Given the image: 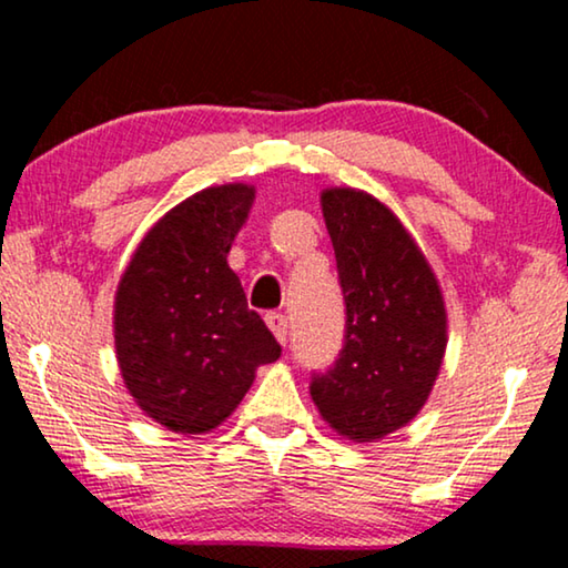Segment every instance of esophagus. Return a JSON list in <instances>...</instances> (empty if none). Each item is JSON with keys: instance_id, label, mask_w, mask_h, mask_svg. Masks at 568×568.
I'll return each mask as SVG.
<instances>
[{"instance_id": "1", "label": "esophagus", "mask_w": 568, "mask_h": 568, "mask_svg": "<svg viewBox=\"0 0 568 568\" xmlns=\"http://www.w3.org/2000/svg\"><path fill=\"white\" fill-rule=\"evenodd\" d=\"M266 325H268V331L276 336L278 344H284V341H286V317L282 313H268Z\"/></svg>"}]
</instances>
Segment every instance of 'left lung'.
<instances>
[{
	"label": "left lung",
	"instance_id": "left-lung-1",
	"mask_svg": "<svg viewBox=\"0 0 568 568\" xmlns=\"http://www.w3.org/2000/svg\"><path fill=\"white\" fill-rule=\"evenodd\" d=\"M346 300V344L310 395L338 437L379 442L414 422L447 352L439 278L390 206L367 191L321 193Z\"/></svg>",
	"mask_w": 568,
	"mask_h": 568
}]
</instances>
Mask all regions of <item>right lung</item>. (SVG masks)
<instances>
[{
  "mask_svg": "<svg viewBox=\"0 0 568 568\" xmlns=\"http://www.w3.org/2000/svg\"><path fill=\"white\" fill-rule=\"evenodd\" d=\"M253 201L247 183L193 193L152 224L121 274L115 359L136 406L168 432L216 429L255 369L282 356L227 263Z\"/></svg>",
  "mask_w": 568,
  "mask_h": 568,
  "instance_id": "obj_1",
  "label": "right lung"
}]
</instances>
